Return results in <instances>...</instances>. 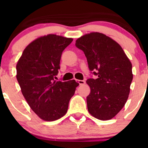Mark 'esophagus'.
Segmentation results:
<instances>
[{
    "instance_id": "obj_1",
    "label": "esophagus",
    "mask_w": 148,
    "mask_h": 148,
    "mask_svg": "<svg viewBox=\"0 0 148 148\" xmlns=\"http://www.w3.org/2000/svg\"><path fill=\"white\" fill-rule=\"evenodd\" d=\"M76 70H80V68H78ZM78 81H79V84H80V86H84L85 85H86V81L84 79H79L78 80Z\"/></svg>"
}]
</instances>
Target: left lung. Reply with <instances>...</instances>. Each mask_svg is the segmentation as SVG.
Here are the masks:
<instances>
[{
  "mask_svg": "<svg viewBox=\"0 0 148 148\" xmlns=\"http://www.w3.org/2000/svg\"><path fill=\"white\" fill-rule=\"evenodd\" d=\"M86 53L92 74L87 81L90 113L94 117L114 115L132 84L130 59L116 42L100 31L88 35Z\"/></svg>",
  "mask_w": 148,
  "mask_h": 148,
  "instance_id": "1",
  "label": "left lung"
}]
</instances>
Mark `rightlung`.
<instances>
[{
    "label": "right lung",
    "mask_w": 148,
    "mask_h": 148,
    "mask_svg": "<svg viewBox=\"0 0 148 148\" xmlns=\"http://www.w3.org/2000/svg\"><path fill=\"white\" fill-rule=\"evenodd\" d=\"M68 46V38L64 36L50 34L38 37L27 46L18 64L16 79L22 94L30 106L44 114L64 110L66 101L58 74L62 53Z\"/></svg>",
    "instance_id": "right-lung-1"
}]
</instances>
